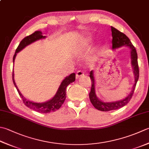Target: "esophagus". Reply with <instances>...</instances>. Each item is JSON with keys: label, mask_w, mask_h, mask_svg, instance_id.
I'll use <instances>...</instances> for the list:
<instances>
[{"label": "esophagus", "mask_w": 149, "mask_h": 149, "mask_svg": "<svg viewBox=\"0 0 149 149\" xmlns=\"http://www.w3.org/2000/svg\"><path fill=\"white\" fill-rule=\"evenodd\" d=\"M84 75V73L83 71H81V70H79V71H77V74H76V78H77V79L80 78L81 77L83 76Z\"/></svg>", "instance_id": "esophagus-1"}]
</instances>
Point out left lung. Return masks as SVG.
Instances as JSON below:
<instances>
[{
	"label": "left lung",
	"instance_id": "left-lung-1",
	"mask_svg": "<svg viewBox=\"0 0 149 149\" xmlns=\"http://www.w3.org/2000/svg\"><path fill=\"white\" fill-rule=\"evenodd\" d=\"M111 31H112V48H117L121 47L123 46H127L131 49V59H132V65L134 68V73L135 75V83L133 86L132 90L131 91L130 94L127 96V97L124 99V100L116 102H112V103H104V102L100 101L97 97L95 92V80L94 77V72L92 70L90 73V77L92 81V86L91 90L89 93V97L90 100L91 101L92 104H93L96 109L101 111L108 112L110 110H117L120 109V108L124 107L125 105L129 103L132 99L134 90L136 86V83L138 82L139 75V66L138 63V54H137L136 49L134 46L131 42L130 39H129L126 35L119 31L117 29L111 26Z\"/></svg>",
	"mask_w": 149,
	"mask_h": 149
}]
</instances>
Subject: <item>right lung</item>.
Segmentation results:
<instances>
[{
	"label": "right lung",
	"mask_w": 149,
	"mask_h": 149,
	"mask_svg": "<svg viewBox=\"0 0 149 149\" xmlns=\"http://www.w3.org/2000/svg\"><path fill=\"white\" fill-rule=\"evenodd\" d=\"M43 38H45V36H42V33L41 31H35L34 33L30 35V36L24 37V39L20 41L18 47L16 49L15 53V55H13V62H14L17 53H18L19 52H20L21 49L26 47L27 45L35 42L36 40L40 39H43ZM12 79L14 85L16 87L17 92H18L20 97L22 98V100L25 105L26 107H28V108H30V109L35 110V111L45 113L56 111V110L59 109L60 107L62 106V104L64 103V102H65V100L66 99V87L70 83L74 82L75 80V73H73V74H71L69 76H67L65 79L63 81V82L61 83L59 88L58 89V91L54 97L52 98L51 100L42 103H33V102L28 101L26 100L25 97H24V96L21 94V93H20L19 90L17 88L15 82L13 69L12 74Z\"/></svg>",
	"instance_id": "1"
}]
</instances>
